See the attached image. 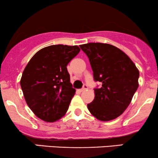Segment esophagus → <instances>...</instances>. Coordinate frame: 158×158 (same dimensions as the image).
<instances>
[{"mask_svg":"<svg viewBox=\"0 0 158 158\" xmlns=\"http://www.w3.org/2000/svg\"><path fill=\"white\" fill-rule=\"evenodd\" d=\"M86 89H88V85H84V86H83V88H81V89L80 90L81 91H84V90H85Z\"/></svg>","mask_w":158,"mask_h":158,"instance_id":"obj_1","label":"esophagus"}]
</instances>
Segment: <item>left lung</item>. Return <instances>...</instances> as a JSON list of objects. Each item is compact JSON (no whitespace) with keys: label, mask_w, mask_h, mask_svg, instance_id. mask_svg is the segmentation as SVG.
Listing matches in <instances>:
<instances>
[{"label":"left lung","mask_w":158,"mask_h":158,"mask_svg":"<svg viewBox=\"0 0 158 158\" xmlns=\"http://www.w3.org/2000/svg\"><path fill=\"white\" fill-rule=\"evenodd\" d=\"M80 48L89 59L94 79L101 85L94 88L95 97L88 108L96 118L109 121L128 108L138 88L139 70L125 52L103 43H88Z\"/></svg>","instance_id":"1"}]
</instances>
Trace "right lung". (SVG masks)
I'll return each instance as SVG.
<instances>
[{"mask_svg": "<svg viewBox=\"0 0 158 158\" xmlns=\"http://www.w3.org/2000/svg\"><path fill=\"white\" fill-rule=\"evenodd\" d=\"M79 51L77 45H51L38 51L27 64L21 89L29 108L42 120L55 122L68 110L76 89L67 65Z\"/></svg>", "mask_w": 158, "mask_h": 158, "instance_id": "obj_1", "label": "right lung"}]
</instances>
